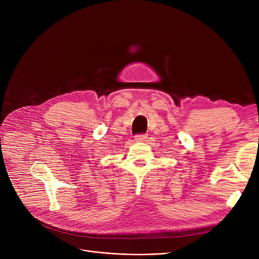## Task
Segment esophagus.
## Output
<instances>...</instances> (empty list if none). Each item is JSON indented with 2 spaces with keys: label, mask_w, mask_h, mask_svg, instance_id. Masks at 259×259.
Returning a JSON list of instances; mask_svg holds the SVG:
<instances>
[{
  "label": "esophagus",
  "mask_w": 259,
  "mask_h": 259,
  "mask_svg": "<svg viewBox=\"0 0 259 259\" xmlns=\"http://www.w3.org/2000/svg\"><path fill=\"white\" fill-rule=\"evenodd\" d=\"M147 140V134H138L134 137V141L138 143H142V142H146Z\"/></svg>",
  "instance_id": "obj_1"
}]
</instances>
